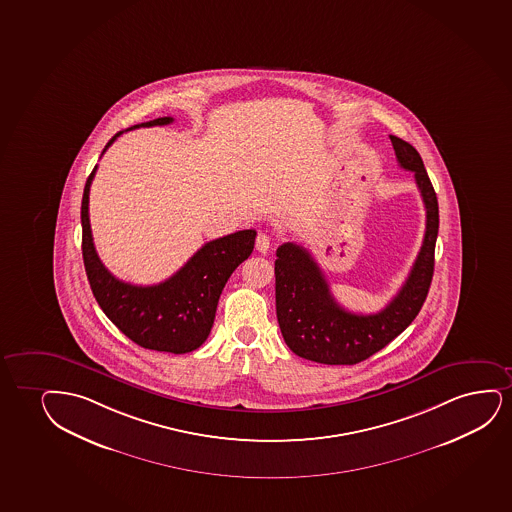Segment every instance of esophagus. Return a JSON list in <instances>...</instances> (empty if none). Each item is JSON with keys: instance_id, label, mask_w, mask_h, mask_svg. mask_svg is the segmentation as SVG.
I'll return each mask as SVG.
<instances>
[{"instance_id": "34e87169", "label": "esophagus", "mask_w": 512, "mask_h": 512, "mask_svg": "<svg viewBox=\"0 0 512 512\" xmlns=\"http://www.w3.org/2000/svg\"><path fill=\"white\" fill-rule=\"evenodd\" d=\"M270 247H272L270 237H268L266 233L259 232L258 237H256V251L261 254H266L270 251Z\"/></svg>"}]
</instances>
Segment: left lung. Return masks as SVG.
Listing matches in <instances>:
<instances>
[{
  "mask_svg": "<svg viewBox=\"0 0 512 512\" xmlns=\"http://www.w3.org/2000/svg\"><path fill=\"white\" fill-rule=\"evenodd\" d=\"M398 164L412 171L426 207V233L408 279L379 313L344 310L330 294L317 261L305 247L285 242L277 249L275 301L282 336L296 355L325 365H355L400 336L419 315L434 272V246L440 227L438 199L419 152L389 135Z\"/></svg>",
  "mask_w": 512,
  "mask_h": 512,
  "instance_id": "1",
  "label": "left lung"
}]
</instances>
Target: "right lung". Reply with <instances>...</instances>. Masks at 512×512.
Instances as JSON below:
<instances>
[{"label": "right lung", "mask_w": 512, "mask_h": 512, "mask_svg": "<svg viewBox=\"0 0 512 512\" xmlns=\"http://www.w3.org/2000/svg\"><path fill=\"white\" fill-rule=\"evenodd\" d=\"M171 123L173 117H159L149 123L135 124L126 131ZM123 133L119 131L112 136L104 152ZM95 173L97 166L86 180L81 225L83 261L98 306L124 336L142 348L175 355L197 350L211 332L218 299L227 280L253 253L256 230H240L207 242L173 277L161 284L145 287L128 284L105 268L93 246L88 202Z\"/></svg>", "instance_id": "right-lung-1"}]
</instances>
